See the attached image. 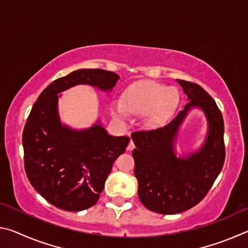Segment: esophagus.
<instances>
[{"instance_id": "obj_1", "label": "esophagus", "mask_w": 248, "mask_h": 248, "mask_svg": "<svg viewBox=\"0 0 248 248\" xmlns=\"http://www.w3.org/2000/svg\"><path fill=\"white\" fill-rule=\"evenodd\" d=\"M133 149H134V143H133L132 140H130L129 144H128V146H127V150H128V151H132Z\"/></svg>"}]
</instances>
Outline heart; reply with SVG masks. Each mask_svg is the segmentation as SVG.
I'll return each instance as SVG.
<instances>
[{"label": "heart", "instance_id": "heart-1", "mask_svg": "<svg viewBox=\"0 0 248 248\" xmlns=\"http://www.w3.org/2000/svg\"><path fill=\"white\" fill-rule=\"evenodd\" d=\"M178 93L163 84L144 81L133 84L124 92L123 102L112 104L111 110L117 119L124 121L127 114L144 115L151 127L163 124L173 114L178 104Z\"/></svg>", "mask_w": 248, "mask_h": 248}]
</instances>
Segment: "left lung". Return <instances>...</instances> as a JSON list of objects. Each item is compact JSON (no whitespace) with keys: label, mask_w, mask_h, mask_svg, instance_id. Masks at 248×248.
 Listing matches in <instances>:
<instances>
[{"label":"left lung","mask_w":248,"mask_h":248,"mask_svg":"<svg viewBox=\"0 0 248 248\" xmlns=\"http://www.w3.org/2000/svg\"><path fill=\"white\" fill-rule=\"evenodd\" d=\"M187 95L184 110L170 124L131 134L134 176L142 204L161 215H175L195 207L208 194L224 164V123L211 96L198 84L177 79ZM194 108L204 111L208 133L196 153L177 157L174 142L179 127Z\"/></svg>","instance_id":"1"}]
</instances>
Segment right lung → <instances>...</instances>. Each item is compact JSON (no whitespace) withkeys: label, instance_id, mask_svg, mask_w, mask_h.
Wrapping results in <instances>:
<instances>
[{"label":"right lung","instance_id":"add662e5","mask_svg":"<svg viewBox=\"0 0 248 248\" xmlns=\"http://www.w3.org/2000/svg\"><path fill=\"white\" fill-rule=\"evenodd\" d=\"M118 79L110 71L77 70L53 81L33 104L23 132L25 170L35 190L54 207L82 211L97 202L130 141L108 134L99 120L82 130L62 124L58 94L79 84L111 92Z\"/></svg>","mask_w":248,"mask_h":248}]
</instances>
